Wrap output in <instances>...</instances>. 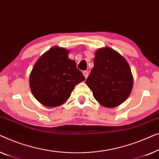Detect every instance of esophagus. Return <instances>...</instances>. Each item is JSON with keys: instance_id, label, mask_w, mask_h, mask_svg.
Returning a JSON list of instances; mask_svg holds the SVG:
<instances>
[{"instance_id": "34e87169", "label": "esophagus", "mask_w": 159, "mask_h": 159, "mask_svg": "<svg viewBox=\"0 0 159 159\" xmlns=\"http://www.w3.org/2000/svg\"><path fill=\"white\" fill-rule=\"evenodd\" d=\"M83 74H84L85 78H86H86L88 77V75H89V72L87 70H84V72H83Z\"/></svg>"}]
</instances>
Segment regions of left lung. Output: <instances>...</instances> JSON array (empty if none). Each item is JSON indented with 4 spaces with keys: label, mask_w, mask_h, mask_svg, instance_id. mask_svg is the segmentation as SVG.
I'll return each instance as SVG.
<instances>
[{
    "label": "left lung",
    "mask_w": 159,
    "mask_h": 159,
    "mask_svg": "<svg viewBox=\"0 0 159 159\" xmlns=\"http://www.w3.org/2000/svg\"><path fill=\"white\" fill-rule=\"evenodd\" d=\"M93 65L86 83L95 99L107 107L122 104L128 97L133 85L126 60L112 49L105 48L96 52Z\"/></svg>",
    "instance_id": "8db88e82"
}]
</instances>
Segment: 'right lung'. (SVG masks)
<instances>
[{
    "label": "right lung",
    "instance_id": "1",
    "mask_svg": "<svg viewBox=\"0 0 159 159\" xmlns=\"http://www.w3.org/2000/svg\"><path fill=\"white\" fill-rule=\"evenodd\" d=\"M85 80L68 50L51 48L36 62L30 77V86L34 97L44 106L61 105L70 97L75 85Z\"/></svg>",
    "mask_w": 159,
    "mask_h": 159
}]
</instances>
